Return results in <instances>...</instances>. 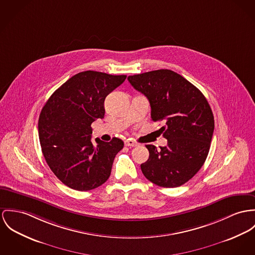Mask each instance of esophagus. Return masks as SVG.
Segmentation results:
<instances>
[{"label":"esophagus","mask_w":255,"mask_h":255,"mask_svg":"<svg viewBox=\"0 0 255 255\" xmlns=\"http://www.w3.org/2000/svg\"><path fill=\"white\" fill-rule=\"evenodd\" d=\"M124 144L126 145V146H130V147H134V146H137V141H135V140H133L132 138H129V139H127V140H125L124 141Z\"/></svg>","instance_id":"1"}]
</instances>
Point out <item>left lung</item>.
<instances>
[{"instance_id": "obj_1", "label": "left lung", "mask_w": 255, "mask_h": 255, "mask_svg": "<svg viewBox=\"0 0 255 255\" xmlns=\"http://www.w3.org/2000/svg\"><path fill=\"white\" fill-rule=\"evenodd\" d=\"M131 85L148 99L151 118L168 139L160 149L146 144L149 157L140 165L143 176L158 186L177 187L204 165L215 130L212 109L203 93L171 70L129 76Z\"/></svg>"}]
</instances>
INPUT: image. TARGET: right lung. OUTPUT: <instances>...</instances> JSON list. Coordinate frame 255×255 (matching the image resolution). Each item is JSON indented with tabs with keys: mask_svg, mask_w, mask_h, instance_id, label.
I'll return each mask as SVG.
<instances>
[{
	"mask_svg": "<svg viewBox=\"0 0 255 255\" xmlns=\"http://www.w3.org/2000/svg\"><path fill=\"white\" fill-rule=\"evenodd\" d=\"M126 76L81 72L62 84L47 100L39 118L41 151L53 174L79 191L94 189L111 176L115 157L124 142L91 141V124L105 116V99Z\"/></svg>",
	"mask_w": 255,
	"mask_h": 255,
	"instance_id": "add662e5",
	"label": "right lung"
}]
</instances>
